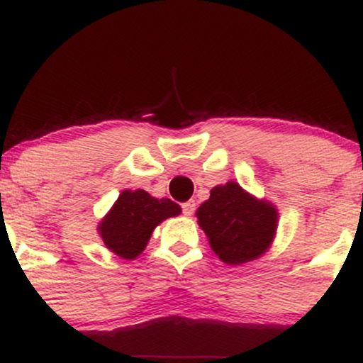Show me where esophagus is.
<instances>
[{"label": "esophagus", "instance_id": "esophagus-1", "mask_svg": "<svg viewBox=\"0 0 363 363\" xmlns=\"http://www.w3.org/2000/svg\"><path fill=\"white\" fill-rule=\"evenodd\" d=\"M196 210V205L194 201H187V203H182V213H184L186 216H191L194 213Z\"/></svg>", "mask_w": 363, "mask_h": 363}]
</instances>
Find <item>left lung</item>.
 Returning a JSON list of instances; mask_svg holds the SVG:
<instances>
[{
  "mask_svg": "<svg viewBox=\"0 0 363 363\" xmlns=\"http://www.w3.org/2000/svg\"><path fill=\"white\" fill-rule=\"evenodd\" d=\"M196 216L211 249L228 264H242L264 254L278 220L277 208L257 201L235 182L213 187Z\"/></svg>",
  "mask_w": 363,
  "mask_h": 363,
  "instance_id": "1",
  "label": "left lung"
}]
</instances>
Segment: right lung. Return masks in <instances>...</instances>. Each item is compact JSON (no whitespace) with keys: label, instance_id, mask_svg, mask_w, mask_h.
Segmentation results:
<instances>
[{"label":"right lung","instance_id":"right-lung-1","mask_svg":"<svg viewBox=\"0 0 363 363\" xmlns=\"http://www.w3.org/2000/svg\"><path fill=\"white\" fill-rule=\"evenodd\" d=\"M179 213L181 206L169 198L155 199L143 189L123 191L99 230L112 252L124 259H135L147 247L153 228Z\"/></svg>","mask_w":363,"mask_h":363}]
</instances>
